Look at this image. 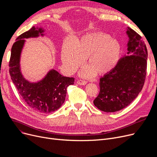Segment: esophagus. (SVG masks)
<instances>
[{
  "label": "esophagus",
  "instance_id": "obj_1",
  "mask_svg": "<svg viewBox=\"0 0 157 157\" xmlns=\"http://www.w3.org/2000/svg\"><path fill=\"white\" fill-rule=\"evenodd\" d=\"M77 83L79 85H85L87 83L85 81H82V80H78L77 81Z\"/></svg>",
  "mask_w": 157,
  "mask_h": 157
}]
</instances>
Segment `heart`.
<instances>
[{"label":"heart","instance_id":"b5f03b06","mask_svg":"<svg viewBox=\"0 0 157 157\" xmlns=\"http://www.w3.org/2000/svg\"><path fill=\"white\" fill-rule=\"evenodd\" d=\"M122 47L116 39L105 33L86 34L74 41L67 40L62 48L61 56L64 69L68 74L75 72L86 59V67L80 72L84 78H91L96 73L104 75L118 65Z\"/></svg>","mask_w":157,"mask_h":157}]
</instances>
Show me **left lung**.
Wrapping results in <instances>:
<instances>
[{
	"label": "left lung",
	"mask_w": 157,
	"mask_h": 157,
	"mask_svg": "<svg viewBox=\"0 0 157 157\" xmlns=\"http://www.w3.org/2000/svg\"><path fill=\"white\" fill-rule=\"evenodd\" d=\"M127 55L118 65L100 79V92L94 104L106 113L126 108L137 97L144 86L147 69V51L137 32L127 27Z\"/></svg>",
	"instance_id": "left-lung-1"
}]
</instances>
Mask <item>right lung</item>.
Segmentation results:
<instances>
[{
  "label": "right lung",
  "instance_id": "right-lung-1",
  "mask_svg": "<svg viewBox=\"0 0 157 157\" xmlns=\"http://www.w3.org/2000/svg\"><path fill=\"white\" fill-rule=\"evenodd\" d=\"M44 29L32 27L16 39L11 48L10 73L13 83L27 105L42 113H50L59 109L63 104L67 88L74 84V78L65 77L55 69L36 82H30L23 76L20 58L25 40L31 37L44 36Z\"/></svg>",
  "mask_w": 157,
  "mask_h": 157
}]
</instances>
